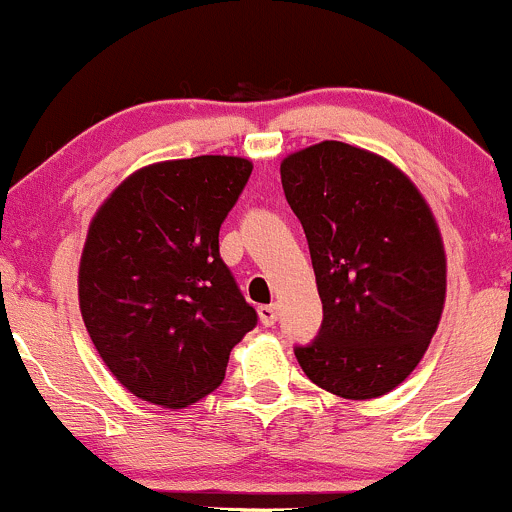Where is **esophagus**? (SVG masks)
<instances>
[{"label": "esophagus", "instance_id": "34e87169", "mask_svg": "<svg viewBox=\"0 0 512 512\" xmlns=\"http://www.w3.org/2000/svg\"><path fill=\"white\" fill-rule=\"evenodd\" d=\"M258 318H261V323L266 328L276 326V321H278V306H276V303H268V306H258Z\"/></svg>", "mask_w": 512, "mask_h": 512}]
</instances>
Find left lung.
<instances>
[{"instance_id": "1", "label": "left lung", "mask_w": 512, "mask_h": 512, "mask_svg": "<svg viewBox=\"0 0 512 512\" xmlns=\"http://www.w3.org/2000/svg\"><path fill=\"white\" fill-rule=\"evenodd\" d=\"M311 251L323 323L296 346L303 373L348 401L386 396L421 363L445 303V251L426 199L398 166L343 141L281 161Z\"/></svg>"}]
</instances>
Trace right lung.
I'll list each match as a JSON object with an SVG mask.
<instances>
[{"instance_id": "obj_1", "label": "right lung", "mask_w": 512, "mask_h": 512, "mask_svg": "<svg viewBox=\"0 0 512 512\" xmlns=\"http://www.w3.org/2000/svg\"><path fill=\"white\" fill-rule=\"evenodd\" d=\"M251 169L241 156L159 161L121 181L91 219L79 308L101 361L141 401L186 408L209 396L256 326L219 254Z\"/></svg>"}]
</instances>
